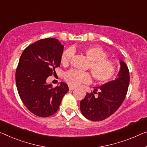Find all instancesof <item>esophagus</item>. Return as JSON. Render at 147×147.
Here are the masks:
<instances>
[{
    "label": "esophagus",
    "mask_w": 147,
    "mask_h": 147,
    "mask_svg": "<svg viewBox=\"0 0 147 147\" xmlns=\"http://www.w3.org/2000/svg\"><path fill=\"white\" fill-rule=\"evenodd\" d=\"M69 88L70 90H73L75 89V87H74V86H71V85H69Z\"/></svg>",
    "instance_id": "1"
}]
</instances>
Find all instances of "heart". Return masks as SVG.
Listing matches in <instances>:
<instances>
[{
	"mask_svg": "<svg viewBox=\"0 0 147 147\" xmlns=\"http://www.w3.org/2000/svg\"><path fill=\"white\" fill-rule=\"evenodd\" d=\"M84 53L90 61L88 67L96 81L104 83L114 75L115 67L112 61L107 59V54L103 48L98 45L89 46L84 50ZM73 52L67 49L61 57V62L67 65L71 60ZM65 78L69 84L73 86H79L82 83H88L91 80L88 73L80 72L77 70H70L65 74Z\"/></svg>",
	"mask_w": 147,
	"mask_h": 147,
	"instance_id": "1",
	"label": "heart"
}]
</instances>
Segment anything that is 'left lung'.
<instances>
[{"mask_svg":"<svg viewBox=\"0 0 147 147\" xmlns=\"http://www.w3.org/2000/svg\"><path fill=\"white\" fill-rule=\"evenodd\" d=\"M120 68L115 80L94 87L93 92L87 93L80 103L81 113L88 119L102 121L115 113L119 108L127 92L129 72L123 61L119 60ZM98 91V95L94 93Z\"/></svg>","mask_w":147,"mask_h":147,"instance_id":"left-lung-1","label":"left lung"}]
</instances>
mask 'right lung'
I'll use <instances>...</instances> for the list:
<instances>
[{"mask_svg": "<svg viewBox=\"0 0 147 147\" xmlns=\"http://www.w3.org/2000/svg\"><path fill=\"white\" fill-rule=\"evenodd\" d=\"M63 49L58 39H42L26 47L20 58L16 71L18 92L26 108L39 117L54 114L69 91L65 82L53 88L46 82L60 67Z\"/></svg>", "mask_w": 147, "mask_h": 147, "instance_id": "obj_1", "label": "right lung"}]
</instances>
